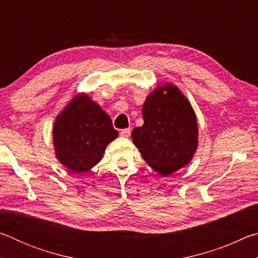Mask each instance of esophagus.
Wrapping results in <instances>:
<instances>
[{
    "mask_svg": "<svg viewBox=\"0 0 258 258\" xmlns=\"http://www.w3.org/2000/svg\"><path fill=\"white\" fill-rule=\"evenodd\" d=\"M130 134H131L130 128H124V130L120 131V137H123V138H128Z\"/></svg>",
    "mask_w": 258,
    "mask_h": 258,
    "instance_id": "1",
    "label": "esophagus"
}]
</instances>
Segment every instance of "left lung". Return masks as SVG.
<instances>
[{
  "mask_svg": "<svg viewBox=\"0 0 258 258\" xmlns=\"http://www.w3.org/2000/svg\"><path fill=\"white\" fill-rule=\"evenodd\" d=\"M143 125L132 140L146 163L169 176L194 158L198 148L197 116L189 100L172 83L157 86L142 106Z\"/></svg>",
  "mask_w": 258,
  "mask_h": 258,
  "instance_id": "8db88e82",
  "label": "left lung"
}]
</instances>
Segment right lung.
I'll list each match as a JSON object with an SVG mask.
<instances>
[{
	"mask_svg": "<svg viewBox=\"0 0 258 258\" xmlns=\"http://www.w3.org/2000/svg\"><path fill=\"white\" fill-rule=\"evenodd\" d=\"M55 158L75 174L85 173L102 159L118 132L108 113L86 93H78L55 117Z\"/></svg>",
	"mask_w": 258,
	"mask_h": 258,
	"instance_id": "1",
	"label": "right lung"
}]
</instances>
